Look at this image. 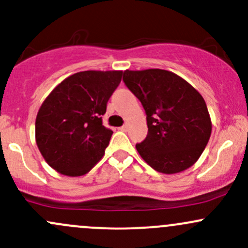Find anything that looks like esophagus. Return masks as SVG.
<instances>
[{"label":"esophagus","instance_id":"obj_1","mask_svg":"<svg viewBox=\"0 0 248 248\" xmlns=\"http://www.w3.org/2000/svg\"><path fill=\"white\" fill-rule=\"evenodd\" d=\"M120 131H124V132H126L127 129H128V124H124V126L122 127H120Z\"/></svg>","mask_w":248,"mask_h":248}]
</instances>
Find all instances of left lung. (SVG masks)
Listing matches in <instances>:
<instances>
[{"mask_svg":"<svg viewBox=\"0 0 248 248\" xmlns=\"http://www.w3.org/2000/svg\"><path fill=\"white\" fill-rule=\"evenodd\" d=\"M124 81L146 112L147 137L136 145L141 158L163 174H176L193 166L212 129L202 94L181 77L164 69H127Z\"/></svg>","mask_w":248,"mask_h":248,"instance_id":"left-lung-1","label":"left lung"}]
</instances>
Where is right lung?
<instances>
[{"mask_svg":"<svg viewBox=\"0 0 248 248\" xmlns=\"http://www.w3.org/2000/svg\"><path fill=\"white\" fill-rule=\"evenodd\" d=\"M122 71H85L60 82L36 117V142L57 172L81 176L101 161L112 136L102 116Z\"/></svg>","mask_w":248,"mask_h":248,"instance_id":"obj_1","label":"right lung"}]
</instances>
